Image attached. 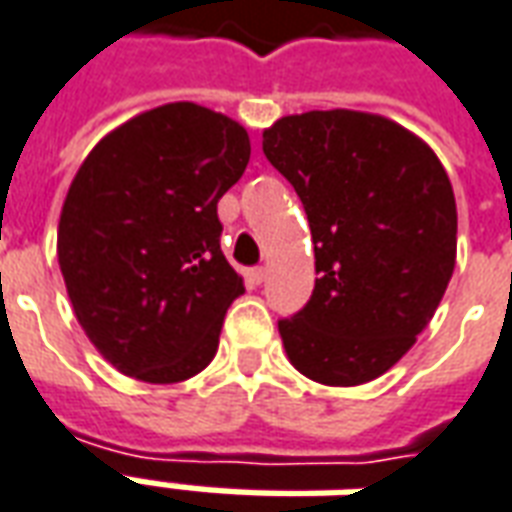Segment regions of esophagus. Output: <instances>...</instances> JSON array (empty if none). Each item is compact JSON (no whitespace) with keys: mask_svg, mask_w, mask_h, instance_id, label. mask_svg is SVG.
Here are the masks:
<instances>
[{"mask_svg":"<svg viewBox=\"0 0 512 512\" xmlns=\"http://www.w3.org/2000/svg\"><path fill=\"white\" fill-rule=\"evenodd\" d=\"M266 277H268L266 268H252V271H246V282H249V285H263Z\"/></svg>","mask_w":512,"mask_h":512,"instance_id":"esophagus-1","label":"esophagus"}]
</instances>
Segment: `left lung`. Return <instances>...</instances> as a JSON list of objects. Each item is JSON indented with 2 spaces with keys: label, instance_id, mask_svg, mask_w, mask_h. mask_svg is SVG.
<instances>
[{
  "label": "left lung",
  "instance_id": "1",
  "mask_svg": "<svg viewBox=\"0 0 512 512\" xmlns=\"http://www.w3.org/2000/svg\"><path fill=\"white\" fill-rule=\"evenodd\" d=\"M315 241V290L279 321L290 365L326 386L384 376L425 329L458 249L455 194L439 156L395 120L304 112L263 131Z\"/></svg>",
  "mask_w": 512,
  "mask_h": 512
}]
</instances>
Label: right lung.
<instances>
[{"instance_id": "add662e5", "label": "right lung", "mask_w": 512, "mask_h": 512, "mask_svg": "<svg viewBox=\"0 0 512 512\" xmlns=\"http://www.w3.org/2000/svg\"><path fill=\"white\" fill-rule=\"evenodd\" d=\"M249 153L233 117L175 101L126 120L82 161L57 257L76 321L120 373L178 384L211 365L224 312L244 293L216 202Z\"/></svg>"}]
</instances>
